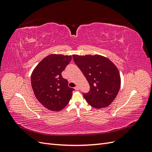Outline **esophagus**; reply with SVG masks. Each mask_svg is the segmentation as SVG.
Instances as JSON below:
<instances>
[{
  "mask_svg": "<svg viewBox=\"0 0 152 152\" xmlns=\"http://www.w3.org/2000/svg\"><path fill=\"white\" fill-rule=\"evenodd\" d=\"M75 90H79V87L78 86H76V87H75Z\"/></svg>",
  "mask_w": 152,
  "mask_h": 152,
  "instance_id": "esophagus-1",
  "label": "esophagus"
}]
</instances>
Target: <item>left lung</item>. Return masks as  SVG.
Masks as SVG:
<instances>
[{"label": "left lung", "mask_w": 152, "mask_h": 152, "mask_svg": "<svg viewBox=\"0 0 152 152\" xmlns=\"http://www.w3.org/2000/svg\"><path fill=\"white\" fill-rule=\"evenodd\" d=\"M73 59L89 84V91L82 93L87 102L95 108L108 107L121 87V76L117 66L108 58L98 54H74Z\"/></svg>", "instance_id": "1"}]
</instances>
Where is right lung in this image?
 <instances>
[{"instance_id": "obj_1", "label": "right lung", "mask_w": 152, "mask_h": 152, "mask_svg": "<svg viewBox=\"0 0 152 152\" xmlns=\"http://www.w3.org/2000/svg\"><path fill=\"white\" fill-rule=\"evenodd\" d=\"M72 59V56L50 54L44 58L32 72L31 84L36 98L45 108L60 111L65 108L74 89L68 87L61 72Z\"/></svg>"}]
</instances>
